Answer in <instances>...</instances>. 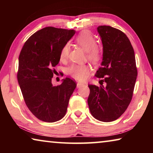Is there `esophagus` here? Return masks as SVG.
<instances>
[{
  "instance_id": "esophagus-1",
  "label": "esophagus",
  "mask_w": 153,
  "mask_h": 153,
  "mask_svg": "<svg viewBox=\"0 0 153 153\" xmlns=\"http://www.w3.org/2000/svg\"><path fill=\"white\" fill-rule=\"evenodd\" d=\"M83 86H84V84H82V83H80V82H78L77 84V88H80Z\"/></svg>"
}]
</instances>
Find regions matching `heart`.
<instances>
[{"instance_id":"heart-1","label":"heart","mask_w":153,"mask_h":153,"mask_svg":"<svg viewBox=\"0 0 153 153\" xmlns=\"http://www.w3.org/2000/svg\"><path fill=\"white\" fill-rule=\"evenodd\" d=\"M76 44L86 51L87 58L91 62L97 63L101 58L102 48L97 44L94 36L89 31H83L76 36L75 39ZM69 53V46L66 44L62 48L60 53V59L64 61L67 59ZM68 74L79 81H84L90 73L89 67L84 64H73L68 68Z\"/></svg>"}]
</instances>
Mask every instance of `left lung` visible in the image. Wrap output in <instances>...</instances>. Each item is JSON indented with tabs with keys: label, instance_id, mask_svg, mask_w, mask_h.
I'll list each match as a JSON object with an SVG mask.
<instances>
[{
	"label": "left lung",
	"instance_id": "obj_1",
	"mask_svg": "<svg viewBox=\"0 0 153 153\" xmlns=\"http://www.w3.org/2000/svg\"><path fill=\"white\" fill-rule=\"evenodd\" d=\"M97 30L103 57L95 76L102 79L99 87L88 85V104L93 117L110 122L117 120L130 103L138 71L134 48L125 33L109 25H100Z\"/></svg>",
	"mask_w": 153,
	"mask_h": 153
}]
</instances>
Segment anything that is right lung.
<instances>
[{
	"mask_svg": "<svg viewBox=\"0 0 153 153\" xmlns=\"http://www.w3.org/2000/svg\"><path fill=\"white\" fill-rule=\"evenodd\" d=\"M75 33L74 30L46 27L31 36L21 51L18 83L27 108L41 121L55 122L65 115L77 84L66 77L55 86L52 77L62 48Z\"/></svg>",
	"mask_w": 153,
	"mask_h": 153,
	"instance_id": "right-lung-1",
	"label": "right lung"
}]
</instances>
